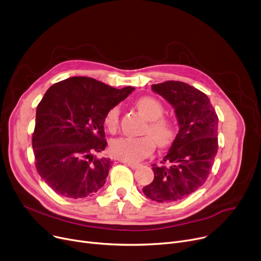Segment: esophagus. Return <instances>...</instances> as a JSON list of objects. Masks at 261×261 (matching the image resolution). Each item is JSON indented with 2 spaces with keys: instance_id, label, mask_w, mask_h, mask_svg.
I'll list each match as a JSON object with an SVG mask.
<instances>
[{
  "instance_id": "1",
  "label": "esophagus",
  "mask_w": 261,
  "mask_h": 261,
  "mask_svg": "<svg viewBox=\"0 0 261 261\" xmlns=\"http://www.w3.org/2000/svg\"><path fill=\"white\" fill-rule=\"evenodd\" d=\"M123 163H125L127 166H129L132 169H136V168H139L141 166L140 164H138V163H130V162H123Z\"/></svg>"
}]
</instances>
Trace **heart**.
I'll use <instances>...</instances> for the list:
<instances>
[{
	"mask_svg": "<svg viewBox=\"0 0 261 261\" xmlns=\"http://www.w3.org/2000/svg\"><path fill=\"white\" fill-rule=\"evenodd\" d=\"M135 106L144 117L149 120L145 133L152 136L145 135L142 138H120L114 140L110 146V151L114 158L130 163L140 162L144 158L151 154L155 144L161 148L167 147L172 143L175 136L173 123L162 117L164 108L158 99L150 97V96H144L135 101ZM118 121L119 108L115 106L108 110L103 122L109 131L114 132L118 127Z\"/></svg>",
	"mask_w": 261,
	"mask_h": 261,
	"instance_id": "1",
	"label": "heart"
}]
</instances>
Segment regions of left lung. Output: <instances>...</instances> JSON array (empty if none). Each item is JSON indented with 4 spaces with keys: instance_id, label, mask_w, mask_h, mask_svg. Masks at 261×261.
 Masks as SVG:
<instances>
[{
    "instance_id": "1",
    "label": "left lung",
    "mask_w": 261,
    "mask_h": 261,
    "mask_svg": "<svg viewBox=\"0 0 261 261\" xmlns=\"http://www.w3.org/2000/svg\"><path fill=\"white\" fill-rule=\"evenodd\" d=\"M151 89L172 106L180 129L163 159L169 165L153 164L154 179L143 193L160 203L180 201L207 180L218 151L219 119L207 96L185 82L170 80Z\"/></svg>"
}]
</instances>
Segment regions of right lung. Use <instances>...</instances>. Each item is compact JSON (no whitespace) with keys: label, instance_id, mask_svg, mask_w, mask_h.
Instances as JSON below:
<instances>
[{"label":"right lung","instance_id":"right-lung-1","mask_svg":"<svg viewBox=\"0 0 261 261\" xmlns=\"http://www.w3.org/2000/svg\"><path fill=\"white\" fill-rule=\"evenodd\" d=\"M133 91L90 77L67 78L46 91L37 107L33 148L36 168L55 193L86 198L105 185L112 162L96 159L93 152L107 147V111Z\"/></svg>","mask_w":261,"mask_h":261}]
</instances>
